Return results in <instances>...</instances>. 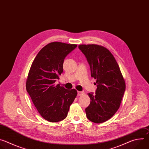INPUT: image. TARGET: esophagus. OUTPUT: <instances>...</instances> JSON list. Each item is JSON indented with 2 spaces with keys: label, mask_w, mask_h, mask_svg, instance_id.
Here are the masks:
<instances>
[{
  "label": "esophagus",
  "mask_w": 149,
  "mask_h": 149,
  "mask_svg": "<svg viewBox=\"0 0 149 149\" xmlns=\"http://www.w3.org/2000/svg\"><path fill=\"white\" fill-rule=\"evenodd\" d=\"M84 94V91H78V96H81L82 95Z\"/></svg>",
  "instance_id": "34e87169"
}]
</instances>
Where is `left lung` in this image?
<instances>
[{
  "mask_svg": "<svg viewBox=\"0 0 149 149\" xmlns=\"http://www.w3.org/2000/svg\"><path fill=\"white\" fill-rule=\"evenodd\" d=\"M86 56L91 77L96 79L95 94L88 93L90 104L86 109L88 119L101 123L111 118L120 107L125 83L118 63L112 54L98 45H79Z\"/></svg>",
  "mask_w": 149,
  "mask_h": 149,
  "instance_id": "1",
  "label": "left lung"
}]
</instances>
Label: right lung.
<instances>
[{
	"label": "right lung",
	"instance_id": "1",
	"mask_svg": "<svg viewBox=\"0 0 149 149\" xmlns=\"http://www.w3.org/2000/svg\"><path fill=\"white\" fill-rule=\"evenodd\" d=\"M77 45L59 42L48 44L37 54L31 67L26 88L40 116L55 123L65 119L77 95L75 89L67 90L58 84L65 58Z\"/></svg>",
	"mask_w": 149,
	"mask_h": 149
}]
</instances>
